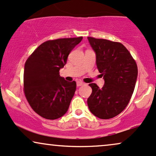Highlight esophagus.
I'll use <instances>...</instances> for the list:
<instances>
[{
	"instance_id": "1",
	"label": "esophagus",
	"mask_w": 156,
	"mask_h": 156,
	"mask_svg": "<svg viewBox=\"0 0 156 156\" xmlns=\"http://www.w3.org/2000/svg\"><path fill=\"white\" fill-rule=\"evenodd\" d=\"M84 82H82V81H77L76 82V85H77V87H80V86H82L84 85Z\"/></svg>"
}]
</instances>
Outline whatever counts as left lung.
Listing matches in <instances>:
<instances>
[{"instance_id": "left-lung-1", "label": "left lung", "mask_w": 156, "mask_h": 156, "mask_svg": "<svg viewBox=\"0 0 156 156\" xmlns=\"http://www.w3.org/2000/svg\"><path fill=\"white\" fill-rule=\"evenodd\" d=\"M87 39L104 80L102 88L95 83L89 84L93 91L87 105L97 118H112L124 110L131 99L138 75L136 63L121 43L93 37Z\"/></svg>"}]
</instances>
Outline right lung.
<instances>
[{"instance_id": "right-lung-1", "label": "right lung", "mask_w": 156, "mask_h": 156, "mask_svg": "<svg viewBox=\"0 0 156 156\" xmlns=\"http://www.w3.org/2000/svg\"><path fill=\"white\" fill-rule=\"evenodd\" d=\"M82 37L44 42L27 58L24 69V91L32 109L48 120L61 118L69 109L76 82H68L59 71Z\"/></svg>"}]
</instances>
